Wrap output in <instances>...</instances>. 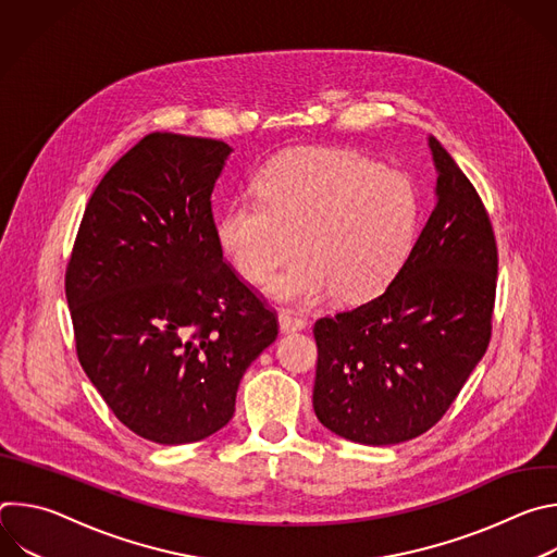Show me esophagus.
Segmentation results:
<instances>
[{
  "mask_svg": "<svg viewBox=\"0 0 557 557\" xmlns=\"http://www.w3.org/2000/svg\"><path fill=\"white\" fill-rule=\"evenodd\" d=\"M306 329V320L299 314H295L293 310H282L280 312V331L282 333H295V331H304Z\"/></svg>",
  "mask_w": 557,
  "mask_h": 557,
  "instance_id": "esophagus-1",
  "label": "esophagus"
}]
</instances>
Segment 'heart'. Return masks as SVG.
<instances>
[{
  "label": "heart",
  "mask_w": 557,
  "mask_h": 557,
  "mask_svg": "<svg viewBox=\"0 0 557 557\" xmlns=\"http://www.w3.org/2000/svg\"><path fill=\"white\" fill-rule=\"evenodd\" d=\"M419 224L412 183L366 156L344 149H297L277 156L222 213L218 240L235 271L288 301L326 290L339 301L381 293L406 264Z\"/></svg>",
  "instance_id": "1"
}]
</instances>
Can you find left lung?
<instances>
[{"label": "left lung", "mask_w": 557, "mask_h": 557, "mask_svg": "<svg viewBox=\"0 0 557 557\" xmlns=\"http://www.w3.org/2000/svg\"><path fill=\"white\" fill-rule=\"evenodd\" d=\"M436 205L389 286L314 322L312 408L331 432L396 445L434 428L490 346L498 247L490 213L430 136Z\"/></svg>", "instance_id": "8db88e82"}]
</instances>
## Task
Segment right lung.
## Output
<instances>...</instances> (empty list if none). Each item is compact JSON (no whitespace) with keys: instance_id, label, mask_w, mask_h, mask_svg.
Segmentation results:
<instances>
[{"instance_id":"right-lung-1","label":"right lung","mask_w":557,"mask_h":557,"mask_svg":"<svg viewBox=\"0 0 557 557\" xmlns=\"http://www.w3.org/2000/svg\"><path fill=\"white\" fill-rule=\"evenodd\" d=\"M231 147L153 132L101 178L65 269L76 357L114 417L161 445L235 412L277 314L222 258L211 191Z\"/></svg>"}]
</instances>
